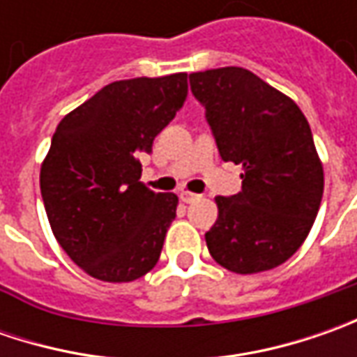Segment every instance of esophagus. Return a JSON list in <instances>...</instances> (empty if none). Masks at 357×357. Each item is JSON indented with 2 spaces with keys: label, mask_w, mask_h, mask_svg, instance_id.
Masks as SVG:
<instances>
[{
  "label": "esophagus",
  "mask_w": 357,
  "mask_h": 357,
  "mask_svg": "<svg viewBox=\"0 0 357 357\" xmlns=\"http://www.w3.org/2000/svg\"><path fill=\"white\" fill-rule=\"evenodd\" d=\"M200 197L199 195H195V192H188V190H183L181 192V200L183 202H186V204H190V202H195V200H199Z\"/></svg>",
  "instance_id": "1"
}]
</instances>
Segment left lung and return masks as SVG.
I'll use <instances>...</instances> for the list:
<instances>
[{
  "label": "left lung",
  "instance_id": "left-lung-1",
  "mask_svg": "<svg viewBox=\"0 0 357 357\" xmlns=\"http://www.w3.org/2000/svg\"><path fill=\"white\" fill-rule=\"evenodd\" d=\"M222 160L242 165V190L216 197L204 234L214 260L236 274L284 264L304 244L324 195L322 160L300 107L242 67L190 73Z\"/></svg>",
  "mask_w": 357,
  "mask_h": 357
}]
</instances>
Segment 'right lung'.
<instances>
[{"label":"right lung","mask_w":357,"mask_h":357,"mask_svg":"<svg viewBox=\"0 0 357 357\" xmlns=\"http://www.w3.org/2000/svg\"><path fill=\"white\" fill-rule=\"evenodd\" d=\"M186 73L109 83L61 119L39 174L57 242L103 282H132L158 262L178 197L153 192L141 153L183 107Z\"/></svg>","instance_id":"add662e5"}]
</instances>
